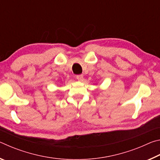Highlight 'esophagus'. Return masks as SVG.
I'll use <instances>...</instances> for the list:
<instances>
[{"label":"esophagus","mask_w":160,"mask_h":160,"mask_svg":"<svg viewBox=\"0 0 160 160\" xmlns=\"http://www.w3.org/2000/svg\"><path fill=\"white\" fill-rule=\"evenodd\" d=\"M76 79L79 81H82L83 80V75H78L76 76Z\"/></svg>","instance_id":"1"}]
</instances>
